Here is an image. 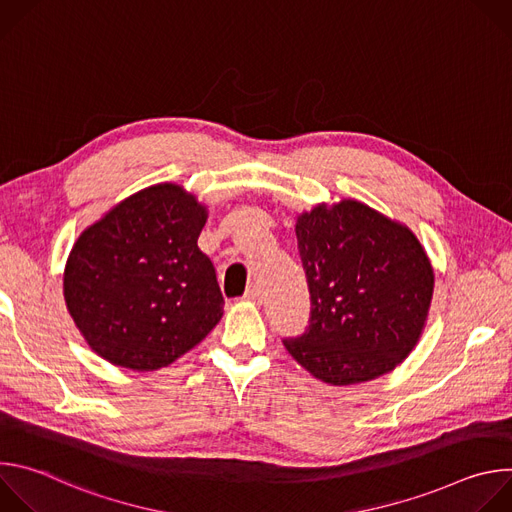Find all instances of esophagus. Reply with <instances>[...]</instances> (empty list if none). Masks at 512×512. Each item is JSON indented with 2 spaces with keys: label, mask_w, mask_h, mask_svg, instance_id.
Wrapping results in <instances>:
<instances>
[{
  "label": "esophagus",
  "mask_w": 512,
  "mask_h": 512,
  "mask_svg": "<svg viewBox=\"0 0 512 512\" xmlns=\"http://www.w3.org/2000/svg\"><path fill=\"white\" fill-rule=\"evenodd\" d=\"M245 300L247 302H253V304H261V289L257 285H251L247 291H245Z\"/></svg>",
  "instance_id": "34e87169"
}]
</instances>
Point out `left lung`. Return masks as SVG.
<instances>
[{
    "mask_svg": "<svg viewBox=\"0 0 512 512\" xmlns=\"http://www.w3.org/2000/svg\"><path fill=\"white\" fill-rule=\"evenodd\" d=\"M312 316L283 346L322 383L344 387L391 373L421 338L433 267L415 233L352 198L296 221Z\"/></svg>",
    "mask_w": 512,
    "mask_h": 512,
    "instance_id": "1",
    "label": "left lung"
}]
</instances>
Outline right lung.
<instances>
[{
	"label": "right lung",
	"mask_w": 512,
	"mask_h": 512,
	"mask_svg": "<svg viewBox=\"0 0 512 512\" xmlns=\"http://www.w3.org/2000/svg\"><path fill=\"white\" fill-rule=\"evenodd\" d=\"M208 208L182 186L143 188L87 227L66 259L64 302L107 362L158 371L223 318V294L198 249Z\"/></svg>",
	"instance_id": "1"
}]
</instances>
